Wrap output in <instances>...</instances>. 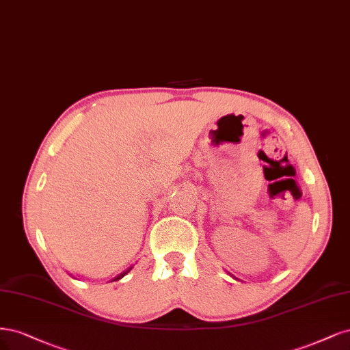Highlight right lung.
<instances>
[{
  "instance_id": "right-lung-1",
  "label": "right lung",
  "mask_w": 350,
  "mask_h": 350,
  "mask_svg": "<svg viewBox=\"0 0 350 350\" xmlns=\"http://www.w3.org/2000/svg\"><path fill=\"white\" fill-rule=\"evenodd\" d=\"M131 269H132V266H131L129 269H126V270H125V272H122L120 275H118L116 278H113V280H119V279H122V278H123V276H125L126 273H129V270H131Z\"/></svg>"
}]
</instances>
